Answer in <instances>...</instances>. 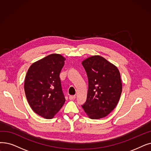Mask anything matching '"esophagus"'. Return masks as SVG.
Segmentation results:
<instances>
[{"label":"esophagus","instance_id":"esophagus-1","mask_svg":"<svg viewBox=\"0 0 151 151\" xmlns=\"http://www.w3.org/2000/svg\"><path fill=\"white\" fill-rule=\"evenodd\" d=\"M75 98H76L75 96H69L70 100H74V99H75Z\"/></svg>","mask_w":151,"mask_h":151}]
</instances>
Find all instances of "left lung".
I'll return each instance as SVG.
<instances>
[{
	"mask_svg": "<svg viewBox=\"0 0 151 151\" xmlns=\"http://www.w3.org/2000/svg\"><path fill=\"white\" fill-rule=\"evenodd\" d=\"M88 78L86 102L82 106L91 119L108 115L115 108L122 92L119 69L106 58L93 55L82 62Z\"/></svg>",
	"mask_w": 151,
	"mask_h": 151,
	"instance_id": "left-lung-1",
	"label": "left lung"
}]
</instances>
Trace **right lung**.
<instances>
[{"label":"right lung","instance_id":"add662e5","mask_svg":"<svg viewBox=\"0 0 151 151\" xmlns=\"http://www.w3.org/2000/svg\"><path fill=\"white\" fill-rule=\"evenodd\" d=\"M65 58L52 54L32 63L25 77L24 88L30 107L37 115L51 119L65 102L60 73Z\"/></svg>","mask_w":151,"mask_h":151}]
</instances>
